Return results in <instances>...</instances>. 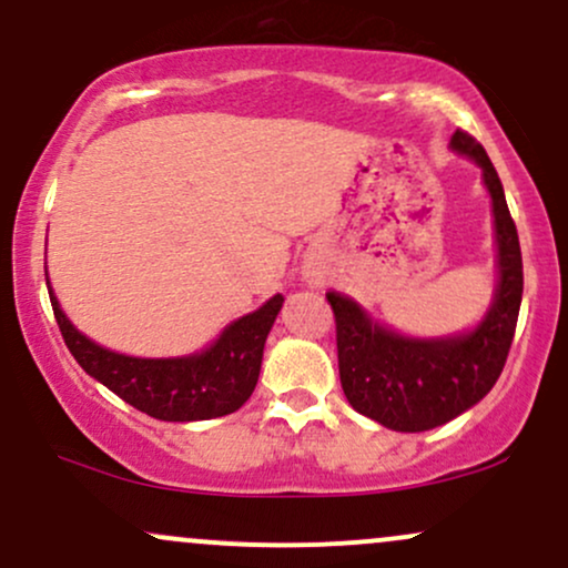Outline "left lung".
Masks as SVG:
<instances>
[{
	"mask_svg": "<svg viewBox=\"0 0 568 568\" xmlns=\"http://www.w3.org/2000/svg\"><path fill=\"white\" fill-rule=\"evenodd\" d=\"M450 148L469 155L483 170L494 202L498 285L488 315L466 334L413 339L379 326L353 298L334 291L326 294L336 321L342 390L355 413L394 432H428L475 407L507 364L520 313V240L496 166L475 136L460 129L453 134Z\"/></svg>",
	"mask_w": 568,
	"mask_h": 568,
	"instance_id": "1",
	"label": "left lung"
}]
</instances>
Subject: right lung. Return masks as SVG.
<instances>
[{"mask_svg": "<svg viewBox=\"0 0 568 568\" xmlns=\"http://www.w3.org/2000/svg\"><path fill=\"white\" fill-rule=\"evenodd\" d=\"M48 294L74 361L134 409L170 423L232 415L251 398L258 383L264 342L283 307V296H272L264 307L223 328V334L202 353L183 358H134L112 353L80 334L59 307L51 283Z\"/></svg>", "mask_w": 568, "mask_h": 568, "instance_id": "add662e5", "label": "right lung"}]
</instances>
